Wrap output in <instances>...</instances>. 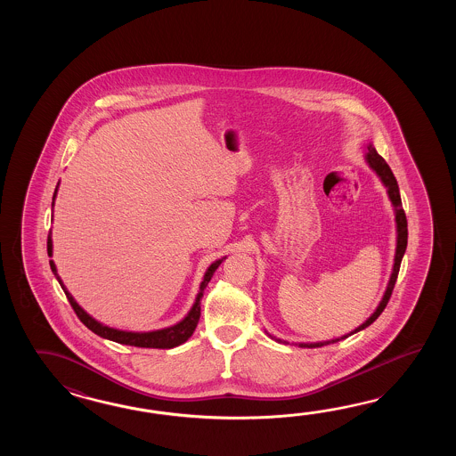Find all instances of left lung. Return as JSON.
Segmentation results:
<instances>
[{
	"label": "left lung",
	"instance_id": "1",
	"mask_svg": "<svg viewBox=\"0 0 456 456\" xmlns=\"http://www.w3.org/2000/svg\"><path fill=\"white\" fill-rule=\"evenodd\" d=\"M363 150H365V155H363L365 163H367L370 169L377 175V177L381 181V184L385 185L387 199H389L391 207H393V212H395V224H396V251H395V264H393V271H391L389 281H387V290L383 293V297H381V300H379L377 310L373 311V313L370 314V318H367V321H363L359 328H355V330H350L349 334H344V336L336 338V339L320 340V342H297L298 347H308V349L322 347V346H328V344H334V342H338V340L347 339L352 334H355V332H360V330L369 328L370 324L377 320L379 314L383 313V310H385L387 300H389V297H391V291H393L395 283H396L397 272H399V265H401V261H403V256H404V252H406L407 246L406 214H404L403 204H401V195H399L396 177L393 175V171L389 169L387 161L377 153V150H375V146L371 143V140H367V143H363ZM265 332H267V330H265ZM267 336H269L271 339L281 342V344H289V340L279 339V338L272 336L269 332H267Z\"/></svg>",
	"mask_w": 456,
	"mask_h": 456
}]
</instances>
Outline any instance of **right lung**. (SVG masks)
Segmentation results:
<instances>
[{
  "instance_id": "right-lung-1",
  "label": "right lung",
  "mask_w": 456,
  "mask_h": 456,
  "mask_svg": "<svg viewBox=\"0 0 456 456\" xmlns=\"http://www.w3.org/2000/svg\"><path fill=\"white\" fill-rule=\"evenodd\" d=\"M59 185L60 181L57 187H55L53 199H52V214H53V205H55L57 192H59ZM52 220H53V215H52ZM47 251H49V256L52 257V254H53L52 232H49V240H47ZM224 259H226V256L222 257V259H216V261L212 262V264L208 265V269L205 271L202 281H200L199 291H197V295H195L194 305L191 306V310L187 311V314H185L183 320L177 321L173 326H167V328H163V330H142V332L116 330V328L106 326V324H102L101 321L93 318L87 311L83 310V308L77 305V301L73 298V295H71L69 289L65 287V283H63L61 277L59 275V272H57L55 262L50 261V269L53 272L55 279L59 281L60 287L65 291L69 305L73 306V310L77 313V318L86 326L87 330H93L99 338L114 340V342L124 344V346H134V347H145V349H173V347H177V346L184 344L185 340L189 339V338L194 334L197 322H199V318H200V300H202V297H204V290L207 289L208 281H212L215 271L218 269V265H220Z\"/></svg>"
}]
</instances>
